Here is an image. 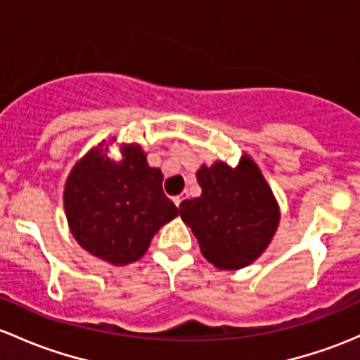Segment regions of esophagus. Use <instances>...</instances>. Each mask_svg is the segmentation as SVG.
I'll return each mask as SVG.
<instances>
[{"label":"esophagus","instance_id":"esophagus-1","mask_svg":"<svg viewBox=\"0 0 360 360\" xmlns=\"http://www.w3.org/2000/svg\"><path fill=\"white\" fill-rule=\"evenodd\" d=\"M186 198V196L184 195H177V196H174V203H176V207H179L181 203H183V200Z\"/></svg>","mask_w":360,"mask_h":360}]
</instances>
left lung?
<instances>
[{"label": "left lung", "mask_w": 360, "mask_h": 360, "mask_svg": "<svg viewBox=\"0 0 360 360\" xmlns=\"http://www.w3.org/2000/svg\"><path fill=\"white\" fill-rule=\"evenodd\" d=\"M196 181L202 195L184 200L179 214L203 257L224 271L250 266L269 247L281 217L260 169L243 155L236 167L224 162L202 165Z\"/></svg>", "instance_id": "left-lung-1"}]
</instances>
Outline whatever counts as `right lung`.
Masks as SVG:
<instances>
[{
	"mask_svg": "<svg viewBox=\"0 0 360 360\" xmlns=\"http://www.w3.org/2000/svg\"><path fill=\"white\" fill-rule=\"evenodd\" d=\"M120 153L112 160L101 141L74 165L63 190L70 233L113 266L141 259L155 233L179 214L162 190L164 174L150 167L141 146L122 145Z\"/></svg>",
	"mask_w": 360,
	"mask_h": 360,
	"instance_id": "obj_1",
	"label": "right lung"
}]
</instances>
